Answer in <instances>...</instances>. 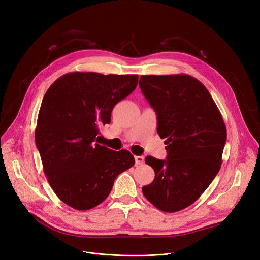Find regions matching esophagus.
I'll return each mask as SVG.
<instances>
[{
  "mask_svg": "<svg viewBox=\"0 0 260 260\" xmlns=\"http://www.w3.org/2000/svg\"><path fill=\"white\" fill-rule=\"evenodd\" d=\"M135 160H136L137 165L143 164L144 162V156H142V155H135Z\"/></svg>",
  "mask_w": 260,
  "mask_h": 260,
  "instance_id": "1",
  "label": "esophagus"
}]
</instances>
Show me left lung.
<instances>
[{
	"instance_id": "left-lung-1",
	"label": "left lung",
	"mask_w": 260,
	"mask_h": 260,
	"mask_svg": "<svg viewBox=\"0 0 260 260\" xmlns=\"http://www.w3.org/2000/svg\"><path fill=\"white\" fill-rule=\"evenodd\" d=\"M139 85L168 152L165 160L146 156L155 176L142 192L157 209L175 212L193 204L218 174L226 126L208 90L191 76H141Z\"/></svg>"
}]
</instances>
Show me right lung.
Wrapping results in <instances>:
<instances>
[{
	"label": "right lung",
	"instance_id": "right-lung-1",
	"mask_svg": "<svg viewBox=\"0 0 260 260\" xmlns=\"http://www.w3.org/2000/svg\"><path fill=\"white\" fill-rule=\"evenodd\" d=\"M137 75L69 73L44 94L35 142L43 171L61 201L88 210L109 196L116 177L134 166L125 149L101 145L100 126L111 122L117 103L136 89Z\"/></svg>",
	"mask_w": 260,
	"mask_h": 260
}]
</instances>
